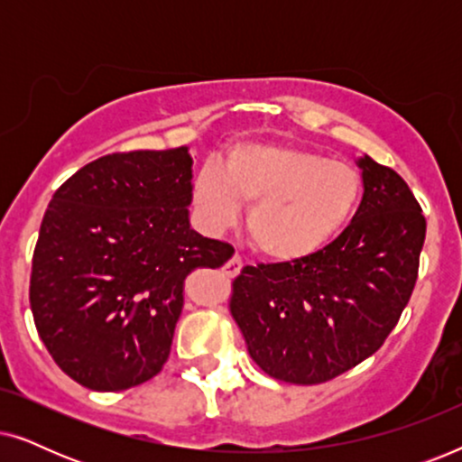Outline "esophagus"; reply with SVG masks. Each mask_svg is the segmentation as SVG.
<instances>
[{
	"label": "esophagus",
	"mask_w": 462,
	"mask_h": 462,
	"mask_svg": "<svg viewBox=\"0 0 462 462\" xmlns=\"http://www.w3.org/2000/svg\"><path fill=\"white\" fill-rule=\"evenodd\" d=\"M242 267H244V258L239 256V254H236V256H231L229 261H226V264H225V273L226 275H237L239 271H242Z\"/></svg>",
	"instance_id": "obj_1"
}]
</instances>
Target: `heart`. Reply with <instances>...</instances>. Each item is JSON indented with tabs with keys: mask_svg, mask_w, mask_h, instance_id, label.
Wrapping results in <instances>:
<instances>
[{
	"mask_svg": "<svg viewBox=\"0 0 462 462\" xmlns=\"http://www.w3.org/2000/svg\"><path fill=\"white\" fill-rule=\"evenodd\" d=\"M362 198L353 166L305 147L244 143L223 168L208 163L195 176L193 199L212 231L239 223L252 204L248 236L275 261H299L326 248L345 229Z\"/></svg>",
	"mask_w": 462,
	"mask_h": 462,
	"instance_id": "b5f03b06",
	"label": "heart"
}]
</instances>
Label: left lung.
Listing matches in <instances>:
<instances>
[{"instance_id": "obj_1", "label": "left lung", "mask_w": 462, "mask_h": 462, "mask_svg": "<svg viewBox=\"0 0 462 462\" xmlns=\"http://www.w3.org/2000/svg\"><path fill=\"white\" fill-rule=\"evenodd\" d=\"M364 198L349 226L307 258L244 267L231 313L269 376L319 384L381 349L412 296L427 220L406 180L359 160Z\"/></svg>"}]
</instances>
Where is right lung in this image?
Wrapping results in <instances>:
<instances>
[{
	"label": "right lung",
	"mask_w": 462,
	"mask_h": 462,
	"mask_svg": "<svg viewBox=\"0 0 462 462\" xmlns=\"http://www.w3.org/2000/svg\"><path fill=\"white\" fill-rule=\"evenodd\" d=\"M187 147L124 151L86 163L56 189L33 250L29 302L56 365L94 391L160 374L195 269L233 245L189 225Z\"/></svg>",
	"instance_id": "add662e5"
}]
</instances>
